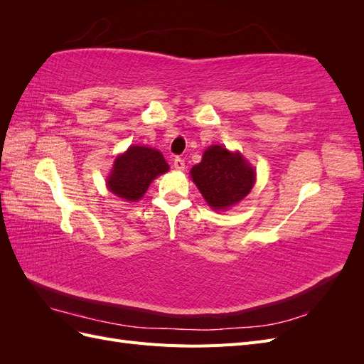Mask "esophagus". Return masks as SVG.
<instances>
[{
  "mask_svg": "<svg viewBox=\"0 0 364 364\" xmlns=\"http://www.w3.org/2000/svg\"><path fill=\"white\" fill-rule=\"evenodd\" d=\"M173 165H174V168H176V170L182 171V170L185 168V161H183L182 158H179V156H176V158L173 159Z\"/></svg>",
  "mask_w": 364,
  "mask_h": 364,
  "instance_id": "obj_1",
  "label": "esophagus"
}]
</instances>
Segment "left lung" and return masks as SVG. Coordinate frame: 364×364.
Wrapping results in <instances>:
<instances>
[{
    "label": "left lung",
    "instance_id": "obj_1",
    "mask_svg": "<svg viewBox=\"0 0 364 364\" xmlns=\"http://www.w3.org/2000/svg\"><path fill=\"white\" fill-rule=\"evenodd\" d=\"M191 179L214 211H225L250 193L255 170L241 156L223 146L205 150L202 161L191 168Z\"/></svg>",
    "mask_w": 364,
    "mask_h": 364
}]
</instances>
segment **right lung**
Segmentation results:
<instances>
[{
	"label": "right lung",
	"instance_id": "1",
	"mask_svg": "<svg viewBox=\"0 0 364 364\" xmlns=\"http://www.w3.org/2000/svg\"><path fill=\"white\" fill-rule=\"evenodd\" d=\"M162 153L146 146H130L119 155L106 181L109 191L119 199L136 202L146 194L149 185L159 174L168 171Z\"/></svg>",
	"mask_w": 364,
	"mask_h": 364
}]
</instances>
